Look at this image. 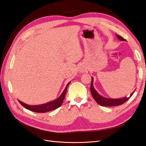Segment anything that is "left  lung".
<instances>
[{
	"label": "left lung",
	"instance_id": "obj_1",
	"mask_svg": "<svg viewBox=\"0 0 146 146\" xmlns=\"http://www.w3.org/2000/svg\"><path fill=\"white\" fill-rule=\"evenodd\" d=\"M117 38L119 39L120 41H125V39L122 38L121 36H119L118 35H116ZM93 82H94V78L93 77H91V85L90 88V91L91 93L92 94V98L96 100V102L98 103L99 105L101 106H104V107H113V106H117V105H121L122 104L125 103L129 100L131 96L133 94L134 91H133L130 94V96L129 97H123V98H118V99H113V98H105V97L102 96L100 94L98 93V92L97 91L93 86Z\"/></svg>",
	"mask_w": 146,
	"mask_h": 146
}]
</instances>
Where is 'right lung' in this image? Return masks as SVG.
Listing matches in <instances>:
<instances>
[{
  "mask_svg": "<svg viewBox=\"0 0 146 146\" xmlns=\"http://www.w3.org/2000/svg\"><path fill=\"white\" fill-rule=\"evenodd\" d=\"M70 83V82L67 84V85H66V88H64V91L58 98L54 100L48 102L47 103L41 104V105H30L26 104L19 100H18V101L24 108L30 110V111H32L33 112L46 113L50 111H52V110H54L56 108H58L61 105H62L66 93V91H67L68 87Z\"/></svg>",
  "mask_w": 146,
  "mask_h": 146,
  "instance_id": "obj_1",
  "label": "right lung"
}]
</instances>
